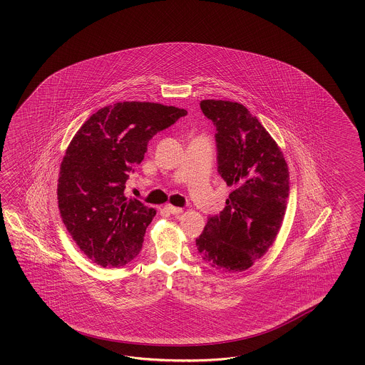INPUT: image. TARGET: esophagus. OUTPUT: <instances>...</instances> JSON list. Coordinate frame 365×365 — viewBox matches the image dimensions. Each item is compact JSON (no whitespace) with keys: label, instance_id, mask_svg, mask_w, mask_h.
Wrapping results in <instances>:
<instances>
[{"label":"esophagus","instance_id":"esophagus-1","mask_svg":"<svg viewBox=\"0 0 365 365\" xmlns=\"http://www.w3.org/2000/svg\"><path fill=\"white\" fill-rule=\"evenodd\" d=\"M165 209H166L170 214H173V215H178V214H180V212L183 211L180 207H175V206H173V205H166Z\"/></svg>","mask_w":365,"mask_h":365}]
</instances>
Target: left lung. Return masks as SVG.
Here are the masks:
<instances>
[{
  "mask_svg": "<svg viewBox=\"0 0 365 365\" xmlns=\"http://www.w3.org/2000/svg\"><path fill=\"white\" fill-rule=\"evenodd\" d=\"M200 110L217 128L218 173L232 191L195 243L207 265L238 273L276 241L287 210L289 170L274 139L245 106L202 100Z\"/></svg>",
  "mask_w": 365,
  "mask_h": 365,
  "instance_id": "1",
  "label": "left lung"
}]
</instances>
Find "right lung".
Instances as JSON below:
<instances>
[{
    "mask_svg": "<svg viewBox=\"0 0 365 365\" xmlns=\"http://www.w3.org/2000/svg\"><path fill=\"white\" fill-rule=\"evenodd\" d=\"M187 110L147 101H123L95 112L66 148L57 199L66 230L103 267H120L140 253L156 214L124 195L125 182L151 138Z\"/></svg>",
    "mask_w": 365,
    "mask_h": 365,
    "instance_id": "obj_1",
    "label": "right lung"
}]
</instances>
